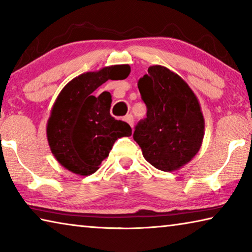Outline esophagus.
Instances as JSON below:
<instances>
[{"instance_id":"1","label":"esophagus","mask_w":252,"mask_h":252,"mask_svg":"<svg viewBox=\"0 0 252 252\" xmlns=\"http://www.w3.org/2000/svg\"><path fill=\"white\" fill-rule=\"evenodd\" d=\"M125 120H126V122L127 123V125H129V126L132 127V129H133L134 120H133V117H132V114H127V116H126Z\"/></svg>"}]
</instances>
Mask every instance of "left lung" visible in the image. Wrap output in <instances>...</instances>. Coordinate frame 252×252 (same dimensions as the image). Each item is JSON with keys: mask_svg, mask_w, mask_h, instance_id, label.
Masks as SVG:
<instances>
[{"mask_svg": "<svg viewBox=\"0 0 252 252\" xmlns=\"http://www.w3.org/2000/svg\"><path fill=\"white\" fill-rule=\"evenodd\" d=\"M147 118L133 133L149 163L161 171H176L201 148L204 118L197 95L180 75L162 65H151L139 80Z\"/></svg>", "mask_w": 252, "mask_h": 252, "instance_id": "1", "label": "left lung"}]
</instances>
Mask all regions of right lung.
Returning <instances> with one entry per match:
<instances>
[{"mask_svg": "<svg viewBox=\"0 0 252 252\" xmlns=\"http://www.w3.org/2000/svg\"><path fill=\"white\" fill-rule=\"evenodd\" d=\"M130 71L127 64H119L85 72L59 93L46 123V136L62 167L79 176H90L108 158L116 140L132 134L126 122L111 117L110 93L93 95L106 81L126 79Z\"/></svg>", "mask_w": 252, "mask_h": 252, "instance_id": "1", "label": "right lung"}]
</instances>
